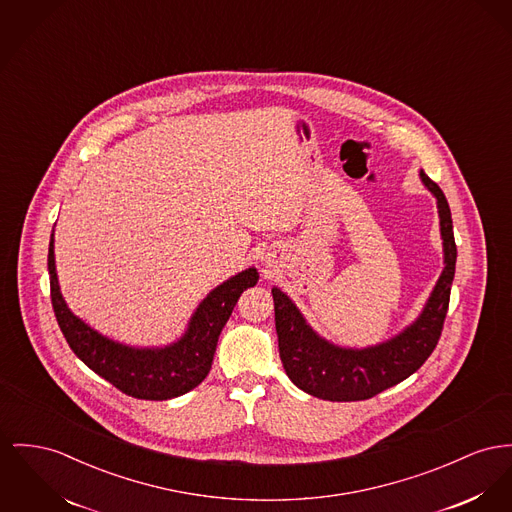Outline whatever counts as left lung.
I'll return each mask as SVG.
<instances>
[{
    "label": "left lung",
    "mask_w": 512,
    "mask_h": 512,
    "mask_svg": "<svg viewBox=\"0 0 512 512\" xmlns=\"http://www.w3.org/2000/svg\"><path fill=\"white\" fill-rule=\"evenodd\" d=\"M419 178L437 200L444 266L425 307L402 332L375 345L343 347L322 338L287 293L272 287L283 369L295 386L314 398L369 400L413 375L439 343L456 270V242L443 190L425 172L419 171Z\"/></svg>",
    "instance_id": "1"
}]
</instances>
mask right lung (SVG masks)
<instances>
[{"label":"right lung","instance_id":"right-lung-1","mask_svg":"<svg viewBox=\"0 0 512 512\" xmlns=\"http://www.w3.org/2000/svg\"><path fill=\"white\" fill-rule=\"evenodd\" d=\"M48 273L52 307L71 351L91 371L137 400H171L196 388L211 369L219 334L240 293L260 279L256 268L225 279L205 295L178 340L159 347H136L106 338L71 312L58 283L54 231L48 246Z\"/></svg>","mask_w":512,"mask_h":512}]
</instances>
